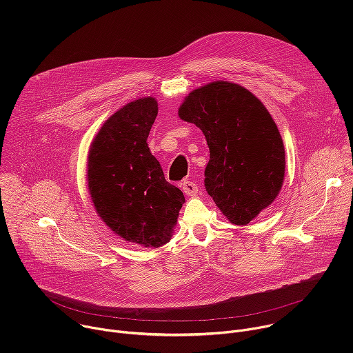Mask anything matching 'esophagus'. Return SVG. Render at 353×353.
Instances as JSON below:
<instances>
[{"label":"esophagus","instance_id":"34e87169","mask_svg":"<svg viewBox=\"0 0 353 353\" xmlns=\"http://www.w3.org/2000/svg\"><path fill=\"white\" fill-rule=\"evenodd\" d=\"M183 191H184L187 195L194 196V195L198 192V185H196L195 183H192V181L185 180V181L183 183Z\"/></svg>","mask_w":353,"mask_h":353}]
</instances>
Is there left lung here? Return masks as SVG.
<instances>
[{
	"label": "left lung",
	"mask_w": 353,
	"mask_h": 353,
	"mask_svg": "<svg viewBox=\"0 0 353 353\" xmlns=\"http://www.w3.org/2000/svg\"><path fill=\"white\" fill-rule=\"evenodd\" d=\"M179 117L205 135V188L230 223L247 225L274 203L285 177V148L260 99L215 81L185 96Z\"/></svg>",
	"instance_id": "left-lung-1"
}]
</instances>
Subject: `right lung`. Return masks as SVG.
I'll list each match as a JSON object with an SVG mask.
<instances>
[{"label": "right lung", "instance_id": "obj_1", "mask_svg": "<svg viewBox=\"0 0 353 353\" xmlns=\"http://www.w3.org/2000/svg\"><path fill=\"white\" fill-rule=\"evenodd\" d=\"M157 116L155 97L127 103L103 123L88 155V187L100 219L124 240L155 248L170 240L184 204L146 143Z\"/></svg>", "mask_w": 353, "mask_h": 353}]
</instances>
